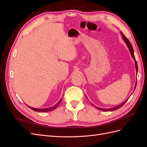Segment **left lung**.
I'll return each mask as SVG.
<instances>
[{"label": "left lung", "mask_w": 147, "mask_h": 147, "mask_svg": "<svg viewBox=\"0 0 147 147\" xmlns=\"http://www.w3.org/2000/svg\"><path fill=\"white\" fill-rule=\"evenodd\" d=\"M121 35H122V38H123V39L124 40V42L126 43V45H127V48H128V49H129V52H130V53H131V56H132V57L133 59H134V61H135V66H136V72H137H137H138V67H137V61H136V59H135V56H134V50H133V48H132V45H131V43H130V42L128 40V39L124 36V35L123 34V33L122 32H121ZM136 84H137V82H136V85H135V87H134V88L136 89ZM131 96V94L130 95V96ZM129 98H127L125 101H124V102H123L122 104H121L120 105H118V106H117V107H113V108H110V109H103V108H100V107H96V106H94V105H93L92 104V105H94L95 107L96 108V109H99V110H102V111H105V112H111V111H114V110H117V109H118L119 108H120V107H121L126 103V102H127V100H128V99Z\"/></svg>", "instance_id": "obj_1"}]
</instances>
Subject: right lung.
Instances as JSON below:
<instances>
[{"mask_svg":"<svg viewBox=\"0 0 147 147\" xmlns=\"http://www.w3.org/2000/svg\"><path fill=\"white\" fill-rule=\"evenodd\" d=\"M61 100H62V99H61V100L57 102V103L56 104V105H55L54 106H53V107H48V108H45V109H37V108H34V107H30V106H29V105H27L28 107H29L30 109H32V110H33L34 111H35V112H50V111H52V110H53L54 109H56L57 107H58V105H59V104L61 103Z\"/></svg>","mask_w":147,"mask_h":147,"instance_id":"1","label":"right lung"}]
</instances>
